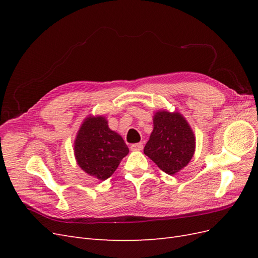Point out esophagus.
Returning <instances> with one entry per match:
<instances>
[{
	"label": "esophagus",
	"instance_id": "obj_1",
	"mask_svg": "<svg viewBox=\"0 0 258 258\" xmlns=\"http://www.w3.org/2000/svg\"><path fill=\"white\" fill-rule=\"evenodd\" d=\"M130 148L132 151H140L143 148V143H135L130 146Z\"/></svg>",
	"mask_w": 258,
	"mask_h": 258
}]
</instances>
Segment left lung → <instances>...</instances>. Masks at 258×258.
<instances>
[{"label": "left lung", "instance_id": "obj_1", "mask_svg": "<svg viewBox=\"0 0 258 258\" xmlns=\"http://www.w3.org/2000/svg\"><path fill=\"white\" fill-rule=\"evenodd\" d=\"M194 153L195 136L184 117L166 111L156 113L144 154L163 172L172 175L188 165Z\"/></svg>", "mask_w": 258, "mask_h": 258}]
</instances>
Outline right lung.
<instances>
[{"label": "right lung", "mask_w": 258, "mask_h": 258, "mask_svg": "<svg viewBox=\"0 0 258 258\" xmlns=\"http://www.w3.org/2000/svg\"><path fill=\"white\" fill-rule=\"evenodd\" d=\"M129 153L122 138L107 126L104 117H88L77 134L74 154L80 167L101 181L110 177Z\"/></svg>", "instance_id": "1"}]
</instances>
